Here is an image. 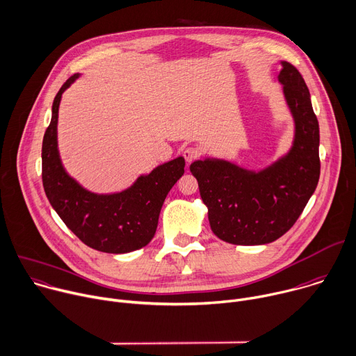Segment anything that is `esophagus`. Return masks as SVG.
I'll return each instance as SVG.
<instances>
[{"instance_id": "esophagus-1", "label": "esophagus", "mask_w": 356, "mask_h": 356, "mask_svg": "<svg viewBox=\"0 0 356 356\" xmlns=\"http://www.w3.org/2000/svg\"><path fill=\"white\" fill-rule=\"evenodd\" d=\"M182 156H184L186 164H191L195 159L199 157V150L195 149V147H188V149H185V150L182 152Z\"/></svg>"}]
</instances>
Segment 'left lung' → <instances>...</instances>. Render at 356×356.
Segmentation results:
<instances>
[{"label":"left lung","instance_id":"obj_1","mask_svg":"<svg viewBox=\"0 0 356 356\" xmlns=\"http://www.w3.org/2000/svg\"><path fill=\"white\" fill-rule=\"evenodd\" d=\"M277 81L293 119L285 154L252 170L222 157L191 164L211 232L236 245L268 244L299 219L320 178V129L309 88L296 67L280 61Z\"/></svg>","mask_w":356,"mask_h":356}]
</instances>
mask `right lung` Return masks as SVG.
I'll list each match as a JSON object with an SVG mask.
<instances>
[{
    "label": "right lung",
    "mask_w": 356,
    "mask_h": 356,
    "mask_svg": "<svg viewBox=\"0 0 356 356\" xmlns=\"http://www.w3.org/2000/svg\"><path fill=\"white\" fill-rule=\"evenodd\" d=\"M79 79L80 74L70 77L53 101L42 146L43 188L60 219L84 244L108 254L131 252L154 237L163 203L182 177L185 160L177 157L160 164L119 192L94 193L84 188L65 171L57 143L60 101Z\"/></svg>",
    "instance_id": "1"
}]
</instances>
